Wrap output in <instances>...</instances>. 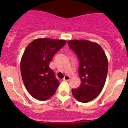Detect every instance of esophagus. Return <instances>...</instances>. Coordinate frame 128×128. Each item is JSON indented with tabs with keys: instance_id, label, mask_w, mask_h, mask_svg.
<instances>
[{
	"instance_id": "obj_1",
	"label": "esophagus",
	"mask_w": 128,
	"mask_h": 128,
	"mask_svg": "<svg viewBox=\"0 0 128 128\" xmlns=\"http://www.w3.org/2000/svg\"><path fill=\"white\" fill-rule=\"evenodd\" d=\"M69 79H70V77H69V76H68V75H66L65 76H64V78H63V80L65 81H68L69 80Z\"/></svg>"
}]
</instances>
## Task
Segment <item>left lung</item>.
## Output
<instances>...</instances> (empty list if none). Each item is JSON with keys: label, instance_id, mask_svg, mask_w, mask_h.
Wrapping results in <instances>:
<instances>
[{"label": "left lung", "instance_id": "1", "mask_svg": "<svg viewBox=\"0 0 128 128\" xmlns=\"http://www.w3.org/2000/svg\"><path fill=\"white\" fill-rule=\"evenodd\" d=\"M68 44L79 60L81 84L78 88L72 89V93L80 102H89L104 88L108 73V59L97 43L87 40H70Z\"/></svg>", "mask_w": 128, "mask_h": 128}]
</instances>
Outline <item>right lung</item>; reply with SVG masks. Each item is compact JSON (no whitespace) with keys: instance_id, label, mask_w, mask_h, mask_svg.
Returning <instances> with one entry per match:
<instances>
[{"instance_id":"obj_1","label":"right lung","mask_w":128,"mask_h":128,"mask_svg":"<svg viewBox=\"0 0 128 128\" xmlns=\"http://www.w3.org/2000/svg\"><path fill=\"white\" fill-rule=\"evenodd\" d=\"M66 44L65 40L39 38L24 50L20 63L23 82L29 94L38 100H46L56 92L59 82L50 68L54 55Z\"/></svg>"}]
</instances>
